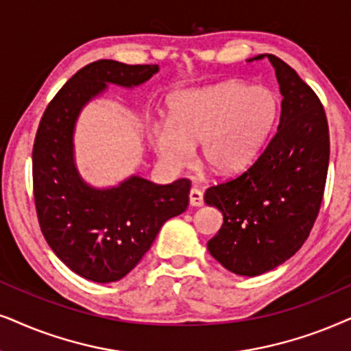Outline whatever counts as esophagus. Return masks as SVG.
Masks as SVG:
<instances>
[{"label": "esophagus", "mask_w": 351, "mask_h": 351, "mask_svg": "<svg viewBox=\"0 0 351 351\" xmlns=\"http://www.w3.org/2000/svg\"><path fill=\"white\" fill-rule=\"evenodd\" d=\"M189 204L193 207H201L204 204V197L202 193L197 188H193L189 191Z\"/></svg>", "instance_id": "1"}]
</instances>
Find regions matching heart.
<instances>
[{"instance_id":"obj_1","label":"heart","mask_w":351,"mask_h":351,"mask_svg":"<svg viewBox=\"0 0 351 351\" xmlns=\"http://www.w3.org/2000/svg\"><path fill=\"white\" fill-rule=\"evenodd\" d=\"M278 114L274 92L241 81H225L173 95L167 119L150 126L158 158L183 168L199 144V162L217 176L246 170L267 143Z\"/></svg>"}]
</instances>
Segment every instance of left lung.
<instances>
[{
  "label": "left lung",
  "instance_id": "obj_1",
  "mask_svg": "<svg viewBox=\"0 0 351 351\" xmlns=\"http://www.w3.org/2000/svg\"><path fill=\"white\" fill-rule=\"evenodd\" d=\"M267 58L280 86L277 132L237 178L210 186L207 206L223 215L207 250L225 269L256 277L290 259L309 237L329 168V126L313 88L275 55Z\"/></svg>",
  "mask_w": 351,
  "mask_h": 351
}]
</instances>
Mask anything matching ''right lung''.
I'll list each match as a JSON object with an SVG mask.
<instances>
[{
  "mask_svg": "<svg viewBox=\"0 0 351 351\" xmlns=\"http://www.w3.org/2000/svg\"><path fill=\"white\" fill-rule=\"evenodd\" d=\"M158 69V64L94 61L61 87L40 121L32 152L40 228L58 259L87 280L108 283L130 274L162 225L188 207L189 180L155 184L131 175L117 186L95 188L77 170L74 131L84 106L110 84L137 87Z\"/></svg>",
  "mask_w": 351,
  "mask_h": 351,
  "instance_id": "1",
  "label": "right lung"
}]
</instances>
